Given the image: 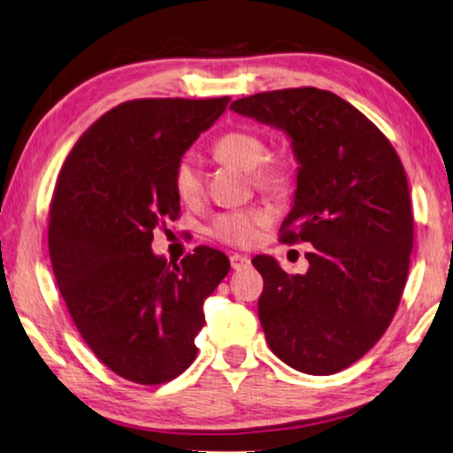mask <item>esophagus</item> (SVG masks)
<instances>
[{"label": "esophagus", "mask_w": 453, "mask_h": 453, "mask_svg": "<svg viewBox=\"0 0 453 453\" xmlns=\"http://www.w3.org/2000/svg\"><path fill=\"white\" fill-rule=\"evenodd\" d=\"M229 264H232L234 270H243L250 265V257L243 256V254H232L229 256Z\"/></svg>", "instance_id": "1"}]
</instances>
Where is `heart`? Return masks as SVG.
<instances>
[{
  "label": "heart",
  "mask_w": 453,
  "mask_h": 453,
  "mask_svg": "<svg viewBox=\"0 0 453 453\" xmlns=\"http://www.w3.org/2000/svg\"><path fill=\"white\" fill-rule=\"evenodd\" d=\"M213 155L219 161L234 165L242 171H250V177L256 188L268 193L288 191L292 183L290 169L282 161H265L268 145L257 133L252 131H229L221 134L213 145ZM173 185L179 199L197 201L203 191V177H201L199 163L193 155H183L175 165ZM265 221L260 210H242L221 213L213 221L211 234L221 242L246 246L256 238V227Z\"/></svg>",
  "instance_id": "b5f03b06"
}]
</instances>
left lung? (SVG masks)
<instances>
[{
  "mask_svg": "<svg viewBox=\"0 0 453 453\" xmlns=\"http://www.w3.org/2000/svg\"><path fill=\"white\" fill-rule=\"evenodd\" d=\"M229 109L290 139L296 191L280 240L312 243L304 274L265 254L252 260L265 341L292 369L333 375L381 339L403 294L413 248L405 169L385 134L328 90L260 92Z\"/></svg>",
  "mask_w": 453,
  "mask_h": 453,
  "instance_id": "obj_1",
  "label": "left lung"
}]
</instances>
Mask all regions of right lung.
I'll list each match as a JSON object with an SVG mask.
<instances>
[{"label": "right lung", "instance_id": "right-lung-1", "mask_svg": "<svg viewBox=\"0 0 453 453\" xmlns=\"http://www.w3.org/2000/svg\"><path fill=\"white\" fill-rule=\"evenodd\" d=\"M229 103L142 98L103 114L64 161L48 224L56 282L78 333L106 367L159 385L197 355L203 304L229 260L199 246L181 262L150 250L181 205L175 165Z\"/></svg>", "mask_w": 453, "mask_h": 453}]
</instances>
